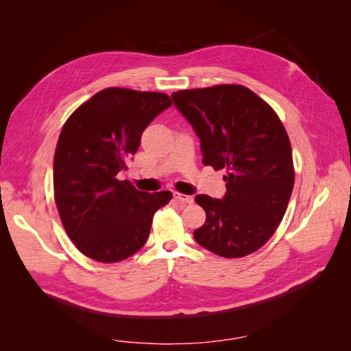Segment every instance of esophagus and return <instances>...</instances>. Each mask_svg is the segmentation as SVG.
Here are the masks:
<instances>
[{"label":"esophagus","instance_id":"1","mask_svg":"<svg viewBox=\"0 0 351 351\" xmlns=\"http://www.w3.org/2000/svg\"><path fill=\"white\" fill-rule=\"evenodd\" d=\"M174 199L177 200V202H180V204H183V205H187V204H192L193 202V197L190 196V195H182V193H174Z\"/></svg>","mask_w":351,"mask_h":351}]
</instances>
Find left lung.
Returning a JSON list of instances; mask_svg holds the SVG:
<instances>
[{
  "label": "left lung",
  "instance_id": "left-lung-1",
  "mask_svg": "<svg viewBox=\"0 0 351 351\" xmlns=\"http://www.w3.org/2000/svg\"><path fill=\"white\" fill-rule=\"evenodd\" d=\"M171 98L199 137L202 162L227 171L224 197H195L206 221L193 237L222 258L247 256L271 239L293 192L284 125L267 102L240 84L178 90Z\"/></svg>",
  "mask_w": 351,
  "mask_h": 351
}]
</instances>
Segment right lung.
I'll return each instance as SVG.
<instances>
[{"instance_id": "obj_1", "label": "right lung", "mask_w": 351, "mask_h": 351, "mask_svg": "<svg viewBox=\"0 0 351 351\" xmlns=\"http://www.w3.org/2000/svg\"><path fill=\"white\" fill-rule=\"evenodd\" d=\"M171 107L165 93L104 89L66 121L54 156V195L62 226L88 258L114 263L143 247L154 214L173 195L147 193L117 174L139 149L143 130Z\"/></svg>"}]
</instances>
